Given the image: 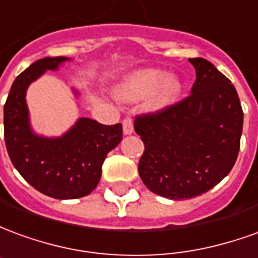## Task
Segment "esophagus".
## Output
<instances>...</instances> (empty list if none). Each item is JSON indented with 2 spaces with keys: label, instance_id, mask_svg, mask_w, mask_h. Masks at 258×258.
<instances>
[{
  "label": "esophagus",
  "instance_id": "1",
  "mask_svg": "<svg viewBox=\"0 0 258 258\" xmlns=\"http://www.w3.org/2000/svg\"><path fill=\"white\" fill-rule=\"evenodd\" d=\"M134 131V127H133V121L130 117H124L123 120V133L124 135H130L133 134Z\"/></svg>",
  "mask_w": 258,
  "mask_h": 258
}]
</instances>
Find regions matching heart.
I'll return each instance as SVG.
<instances>
[{"mask_svg":"<svg viewBox=\"0 0 258 258\" xmlns=\"http://www.w3.org/2000/svg\"><path fill=\"white\" fill-rule=\"evenodd\" d=\"M182 91V83L178 76L167 74L160 69H140L130 73L118 85L116 95L125 102L138 101L145 98L146 110L160 112L174 105Z\"/></svg>","mask_w":258,"mask_h":258,"instance_id":"1","label":"heart"}]
</instances>
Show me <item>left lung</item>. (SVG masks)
<instances>
[{"instance_id":"1","label":"left lung","mask_w":258,"mask_h":258,"mask_svg":"<svg viewBox=\"0 0 258 258\" xmlns=\"http://www.w3.org/2000/svg\"><path fill=\"white\" fill-rule=\"evenodd\" d=\"M190 95L164 110L135 117L145 145L138 164L142 182L173 200L192 199L214 188L232 170L240 148L243 112L231 81L203 58Z\"/></svg>"}]
</instances>
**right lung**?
I'll return each mask as SVG.
<instances>
[{"mask_svg": "<svg viewBox=\"0 0 258 258\" xmlns=\"http://www.w3.org/2000/svg\"><path fill=\"white\" fill-rule=\"evenodd\" d=\"M68 60L56 56L30 64L16 77L4 106V138L11 162L33 188L53 199L90 195L101 179L105 157L123 138L120 123L105 125L88 117H80L56 138L31 130L26 91L47 70H58Z\"/></svg>", "mask_w": 258, "mask_h": 258, "instance_id": "right-lung-1", "label": "right lung"}]
</instances>
